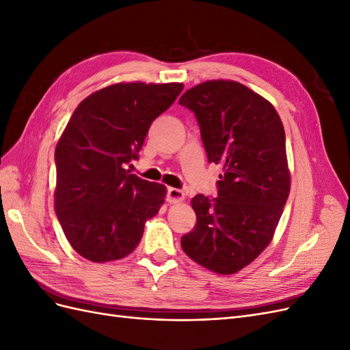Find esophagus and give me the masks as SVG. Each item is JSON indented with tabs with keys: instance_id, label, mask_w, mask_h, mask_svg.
<instances>
[{
	"instance_id": "obj_1",
	"label": "esophagus",
	"mask_w": 350,
	"mask_h": 350,
	"mask_svg": "<svg viewBox=\"0 0 350 350\" xmlns=\"http://www.w3.org/2000/svg\"><path fill=\"white\" fill-rule=\"evenodd\" d=\"M185 198V193L183 189H178V188H169L167 189V194H166V201L169 204H176V203H181Z\"/></svg>"
}]
</instances>
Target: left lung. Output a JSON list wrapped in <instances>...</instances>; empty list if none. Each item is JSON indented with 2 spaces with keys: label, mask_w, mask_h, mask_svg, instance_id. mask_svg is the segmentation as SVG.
Wrapping results in <instances>:
<instances>
[{
  "label": "left lung",
  "mask_w": 350,
  "mask_h": 350,
  "mask_svg": "<svg viewBox=\"0 0 350 350\" xmlns=\"http://www.w3.org/2000/svg\"><path fill=\"white\" fill-rule=\"evenodd\" d=\"M179 103L196 113L208 162L221 165L217 197L191 200L194 230L181 238L204 269L234 274L271 242L291 191L286 137L273 105L234 80H208Z\"/></svg>",
  "instance_id": "obj_1"
}]
</instances>
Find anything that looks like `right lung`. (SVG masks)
<instances>
[{
	"label": "right lung",
	"mask_w": 350,
	"mask_h": 350,
	"mask_svg": "<svg viewBox=\"0 0 350 350\" xmlns=\"http://www.w3.org/2000/svg\"><path fill=\"white\" fill-rule=\"evenodd\" d=\"M183 83H116L81 100L55 149V213L66 238L93 262L120 260L165 203L166 187L124 165L137 159L150 124Z\"/></svg>",
	"instance_id": "obj_1"
}]
</instances>
